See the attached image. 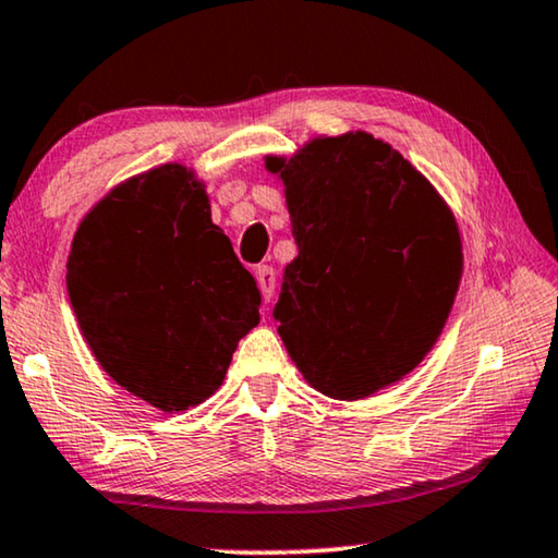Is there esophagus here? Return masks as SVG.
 Wrapping results in <instances>:
<instances>
[{"label":"esophagus","mask_w":558,"mask_h":558,"mask_svg":"<svg viewBox=\"0 0 558 558\" xmlns=\"http://www.w3.org/2000/svg\"><path fill=\"white\" fill-rule=\"evenodd\" d=\"M254 274H256V284L262 289V296L269 302L274 296V287H277V271H274V267H269V264H259Z\"/></svg>","instance_id":"1"}]
</instances>
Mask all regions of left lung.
<instances>
[{
  "instance_id": "obj_1",
  "label": "left lung",
  "mask_w": 558,
  "mask_h": 558,
  "mask_svg": "<svg viewBox=\"0 0 558 558\" xmlns=\"http://www.w3.org/2000/svg\"><path fill=\"white\" fill-rule=\"evenodd\" d=\"M284 179L299 254L274 319L314 389L362 399L399 381L434 347L461 279V239L434 186L389 144L324 136Z\"/></svg>"
}]
</instances>
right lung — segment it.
<instances>
[{"mask_svg": "<svg viewBox=\"0 0 558 558\" xmlns=\"http://www.w3.org/2000/svg\"><path fill=\"white\" fill-rule=\"evenodd\" d=\"M66 289L97 362L161 411L221 387L262 294L182 165L111 190L76 229Z\"/></svg>", "mask_w": 558, "mask_h": 558, "instance_id": "add662e5", "label": "right lung"}]
</instances>
